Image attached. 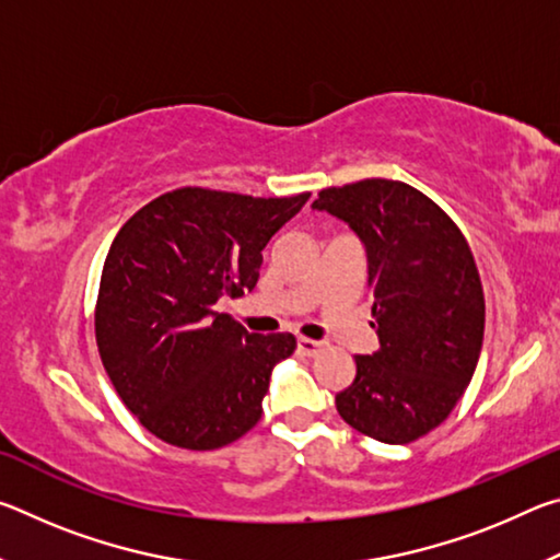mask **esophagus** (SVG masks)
Returning <instances> with one entry per match:
<instances>
[{
    "mask_svg": "<svg viewBox=\"0 0 560 560\" xmlns=\"http://www.w3.org/2000/svg\"><path fill=\"white\" fill-rule=\"evenodd\" d=\"M324 346L326 343H320V340H314V338H299L296 340V348H299V353L301 355H308V358H314V355H318L320 350H324Z\"/></svg>",
    "mask_w": 560,
    "mask_h": 560,
    "instance_id": "34e87169",
    "label": "esophagus"
}]
</instances>
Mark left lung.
I'll list each match as a JSON object with an SVG mask.
<instances>
[{
	"label": "left lung",
	"instance_id": "obj_1",
	"mask_svg": "<svg viewBox=\"0 0 560 560\" xmlns=\"http://www.w3.org/2000/svg\"><path fill=\"white\" fill-rule=\"evenodd\" d=\"M314 207L363 240L381 338L373 355H355L338 415L387 444L420 440L459 402L485 340V289L469 242L438 202L400 179L326 187Z\"/></svg>",
	"mask_w": 560,
	"mask_h": 560
}]
</instances>
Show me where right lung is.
Masks as SVG:
<instances>
[{"label": "right lung", "mask_w": 560, "mask_h": 560, "mask_svg": "<svg viewBox=\"0 0 560 560\" xmlns=\"http://www.w3.org/2000/svg\"><path fill=\"white\" fill-rule=\"evenodd\" d=\"M311 192L177 187L130 217L103 261L96 343L122 405L173 447L220 450L261 420L291 334H249L217 311L259 281L261 249Z\"/></svg>", "instance_id": "obj_1"}]
</instances>
